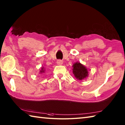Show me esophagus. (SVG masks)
Wrapping results in <instances>:
<instances>
[{
    "mask_svg": "<svg viewBox=\"0 0 125 125\" xmlns=\"http://www.w3.org/2000/svg\"><path fill=\"white\" fill-rule=\"evenodd\" d=\"M57 64L59 65H61L62 64V60H58L57 62H56Z\"/></svg>",
    "mask_w": 125,
    "mask_h": 125,
    "instance_id": "34e87169",
    "label": "esophagus"
}]
</instances>
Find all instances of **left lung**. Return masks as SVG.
<instances>
[{
  "mask_svg": "<svg viewBox=\"0 0 125 125\" xmlns=\"http://www.w3.org/2000/svg\"><path fill=\"white\" fill-rule=\"evenodd\" d=\"M73 73L77 79L82 80L88 77V71L86 67L80 62H76L73 65Z\"/></svg>",
  "mask_w": 125,
  "mask_h": 125,
  "instance_id": "1",
  "label": "left lung"
}]
</instances>
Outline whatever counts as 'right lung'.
Masks as SVG:
<instances>
[{
    "instance_id": "right-lung-1",
    "label": "right lung",
    "mask_w": 125,
    "mask_h": 125,
    "mask_svg": "<svg viewBox=\"0 0 125 125\" xmlns=\"http://www.w3.org/2000/svg\"><path fill=\"white\" fill-rule=\"evenodd\" d=\"M44 72V69L43 67L42 68V69H41V71H40V72L41 73H43Z\"/></svg>"
}]
</instances>
